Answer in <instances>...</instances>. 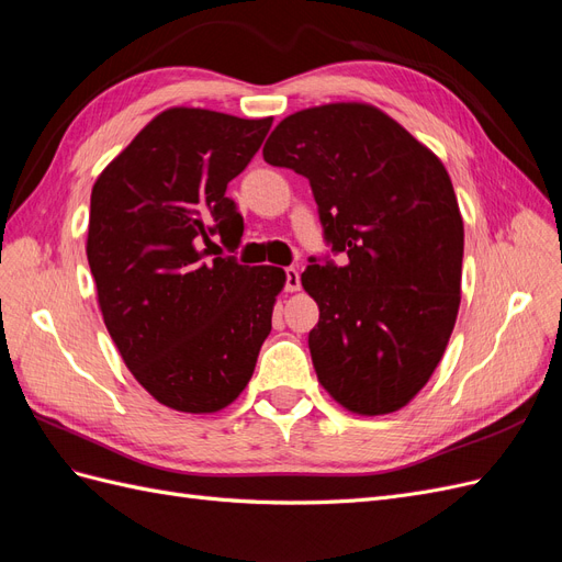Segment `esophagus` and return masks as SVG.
<instances>
[{
    "mask_svg": "<svg viewBox=\"0 0 562 562\" xmlns=\"http://www.w3.org/2000/svg\"><path fill=\"white\" fill-rule=\"evenodd\" d=\"M285 291L288 293L300 291V271L295 267H288L285 269Z\"/></svg>",
    "mask_w": 562,
    "mask_h": 562,
    "instance_id": "esophagus-1",
    "label": "esophagus"
}]
</instances>
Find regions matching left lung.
Returning a JSON list of instances; mask_svg holds the SVG:
<instances>
[{"mask_svg":"<svg viewBox=\"0 0 562 562\" xmlns=\"http://www.w3.org/2000/svg\"><path fill=\"white\" fill-rule=\"evenodd\" d=\"M262 157L310 180L323 236L347 255L302 271L318 304V382L351 413L401 411L443 359L462 295L464 223L446 166L366 103L285 116Z\"/></svg>","mask_w":562,"mask_h":562,"instance_id":"obj_1","label":"left lung"}]
</instances>
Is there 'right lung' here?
I'll return each instance as SVG.
<instances>
[{"instance_id":"right-lung-1","label":"right lung","mask_w":562,"mask_h":562,"mask_svg":"<svg viewBox=\"0 0 562 562\" xmlns=\"http://www.w3.org/2000/svg\"><path fill=\"white\" fill-rule=\"evenodd\" d=\"M271 116L201 108L157 114L98 176L87 258L126 368L161 405L217 413L246 389L285 283L239 265L244 217L227 184L260 149Z\"/></svg>"}]
</instances>
